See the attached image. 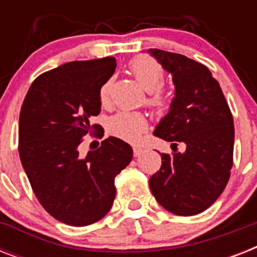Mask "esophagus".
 <instances>
[{
	"label": "esophagus",
	"mask_w": 257,
	"mask_h": 257,
	"mask_svg": "<svg viewBox=\"0 0 257 257\" xmlns=\"http://www.w3.org/2000/svg\"><path fill=\"white\" fill-rule=\"evenodd\" d=\"M143 152H144V149L141 148V147H133V155H135V157L140 156Z\"/></svg>",
	"instance_id": "esophagus-1"
}]
</instances>
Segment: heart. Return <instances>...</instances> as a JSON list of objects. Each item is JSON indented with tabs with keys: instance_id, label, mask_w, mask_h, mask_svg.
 Instances as JSON below:
<instances>
[{
	"instance_id": "obj_1",
	"label": "heart",
	"mask_w": 257,
	"mask_h": 257,
	"mask_svg": "<svg viewBox=\"0 0 257 257\" xmlns=\"http://www.w3.org/2000/svg\"><path fill=\"white\" fill-rule=\"evenodd\" d=\"M129 70L135 76L139 84L151 92L149 104L157 109H164L169 104L168 93L160 89L164 81V70L160 64L148 57L139 56L129 62ZM110 92V81H106L100 89V100L102 104L108 102ZM108 128L112 135L120 137L122 140L135 141L147 129V120L140 113L120 112L109 118Z\"/></svg>"
}]
</instances>
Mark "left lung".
Instances as JSON below:
<instances>
[{
  "mask_svg": "<svg viewBox=\"0 0 257 257\" xmlns=\"http://www.w3.org/2000/svg\"><path fill=\"white\" fill-rule=\"evenodd\" d=\"M148 53L175 84L169 112L153 135L185 144L183 153H161L160 171L149 180L151 192L175 215H197L215 203L231 176L233 117L207 66L165 50L149 49Z\"/></svg>",
  "mask_w": 257,
  "mask_h": 257,
  "instance_id": "obj_1",
  "label": "left lung"
}]
</instances>
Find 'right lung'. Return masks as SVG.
I'll return each instance as SVG.
<instances>
[{
    "mask_svg": "<svg viewBox=\"0 0 257 257\" xmlns=\"http://www.w3.org/2000/svg\"><path fill=\"white\" fill-rule=\"evenodd\" d=\"M116 58L72 61L38 76L26 94L18 126V152L38 201L61 223L84 227L101 220L116 196L114 179L133 156L132 147L108 137L80 155L82 137L98 125L100 89Z\"/></svg>",
    "mask_w": 257,
    "mask_h": 257,
    "instance_id": "right-lung-1",
    "label": "right lung"
}]
</instances>
